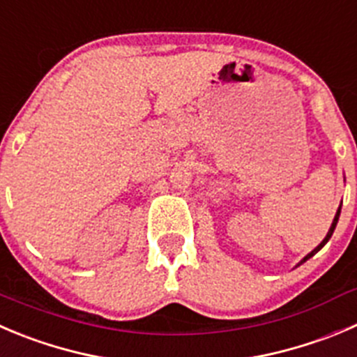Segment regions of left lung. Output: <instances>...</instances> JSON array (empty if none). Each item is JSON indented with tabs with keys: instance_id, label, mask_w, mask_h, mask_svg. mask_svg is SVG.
Here are the masks:
<instances>
[{
	"instance_id": "8db88e82",
	"label": "left lung",
	"mask_w": 357,
	"mask_h": 357,
	"mask_svg": "<svg viewBox=\"0 0 357 357\" xmlns=\"http://www.w3.org/2000/svg\"><path fill=\"white\" fill-rule=\"evenodd\" d=\"M340 210H342V205L340 206H338V212H337V215H335V219H333V224H331V227H329V231H328V235H326V238L324 240H322V242L321 243H319V245L317 247H315V249L314 250H312V252L310 254H307V256H305L303 257V261H301V263H305V261H307V259H310V257L312 256H314V254L315 252H319V250H321L322 249V247H324L326 245V242H328V240L329 238H331V235H333V231H335V227H337V222H338V217H340ZM300 263V264H301Z\"/></svg>"
}]
</instances>
